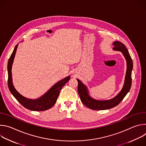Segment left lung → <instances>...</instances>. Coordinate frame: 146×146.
I'll list each match as a JSON object with an SVG mask.
<instances>
[{
    "mask_svg": "<svg viewBox=\"0 0 146 146\" xmlns=\"http://www.w3.org/2000/svg\"><path fill=\"white\" fill-rule=\"evenodd\" d=\"M114 46L113 50L121 51L127 60V72L123 88L120 92L114 98L110 100H99L91 98L88 94L87 87L83 83L77 79L78 81V93L82 103L87 108L95 110H107L114 108L122 100L129 91L132 85V70L133 69V62L128 50L123 43L119 41H114L113 43Z\"/></svg>",
    "mask_w": 146,
    "mask_h": 146,
    "instance_id": "obj_1",
    "label": "left lung"
}]
</instances>
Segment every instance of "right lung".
<instances>
[{
  "instance_id": "obj_1",
  "label": "right lung",
  "mask_w": 146,
  "mask_h": 146,
  "mask_svg": "<svg viewBox=\"0 0 146 146\" xmlns=\"http://www.w3.org/2000/svg\"><path fill=\"white\" fill-rule=\"evenodd\" d=\"M18 46V44L15 47L8 62V87L9 90L17 101L21 104L25 108L32 111L47 110L52 108L55 104L59 95L60 90L70 80V76L56 82L44 95L38 99H31L23 96L15 90L12 81L11 68Z\"/></svg>"
}]
</instances>
